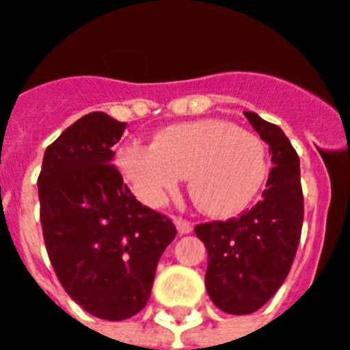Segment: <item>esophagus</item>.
I'll list each match as a JSON object with an SVG mask.
<instances>
[{
    "label": "esophagus",
    "instance_id": "34e87169",
    "mask_svg": "<svg viewBox=\"0 0 350 350\" xmlns=\"http://www.w3.org/2000/svg\"><path fill=\"white\" fill-rule=\"evenodd\" d=\"M174 223H176V228H178V231L181 234H188V233H191V231H193V224H191L190 221L178 217V219H174Z\"/></svg>",
    "mask_w": 350,
    "mask_h": 350
}]
</instances>
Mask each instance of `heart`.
Listing matches in <instances>:
<instances>
[{"mask_svg":"<svg viewBox=\"0 0 350 350\" xmlns=\"http://www.w3.org/2000/svg\"><path fill=\"white\" fill-rule=\"evenodd\" d=\"M116 167L139 202L159 207L188 178L202 212L226 217L243 211L262 190L269 157L262 139L221 119L174 124L150 145L131 143L116 153Z\"/></svg>","mask_w":350,"mask_h":350,"instance_id":"1","label":"heart"}]
</instances>
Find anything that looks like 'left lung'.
Segmentation results:
<instances>
[{
  "label": "left lung",
  "instance_id": "8db88e82",
  "mask_svg": "<svg viewBox=\"0 0 350 350\" xmlns=\"http://www.w3.org/2000/svg\"><path fill=\"white\" fill-rule=\"evenodd\" d=\"M269 145L271 169L262 200L228 221L195 226L208 254L205 288L228 314L260 309L286 280L304 221L299 155L282 129L256 112H243Z\"/></svg>",
  "mask_w": 350,
  "mask_h": 350
}]
</instances>
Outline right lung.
<instances>
[{
	"label": "right lung",
	"instance_id": "obj_1",
	"mask_svg": "<svg viewBox=\"0 0 350 350\" xmlns=\"http://www.w3.org/2000/svg\"><path fill=\"white\" fill-rule=\"evenodd\" d=\"M126 122L91 112L42 157L38 178L48 257L65 292L84 311L122 321L150 299L172 221L136 200L112 165Z\"/></svg>",
	"mask_w": 350,
	"mask_h": 350
}]
</instances>
